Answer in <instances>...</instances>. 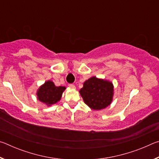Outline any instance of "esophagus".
Instances as JSON below:
<instances>
[{"instance_id": "esophagus-1", "label": "esophagus", "mask_w": 159, "mask_h": 159, "mask_svg": "<svg viewBox=\"0 0 159 159\" xmlns=\"http://www.w3.org/2000/svg\"><path fill=\"white\" fill-rule=\"evenodd\" d=\"M69 87L72 88V89H75V88H76V87H75V85L74 84H69Z\"/></svg>"}]
</instances>
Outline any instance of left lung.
<instances>
[{
	"mask_svg": "<svg viewBox=\"0 0 159 159\" xmlns=\"http://www.w3.org/2000/svg\"><path fill=\"white\" fill-rule=\"evenodd\" d=\"M114 91L111 81L93 76L83 83V87L79 90V93L85 104L90 109L99 111L111 104Z\"/></svg>",
	"mask_w": 159,
	"mask_h": 159,
	"instance_id": "obj_1",
	"label": "left lung"
}]
</instances>
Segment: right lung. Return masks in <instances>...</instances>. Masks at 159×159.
<instances>
[{"instance_id":"right-lung-1","label":"right lung","mask_w":159,"mask_h":159,"mask_svg":"<svg viewBox=\"0 0 159 159\" xmlns=\"http://www.w3.org/2000/svg\"><path fill=\"white\" fill-rule=\"evenodd\" d=\"M66 88L56 86L52 80H46L37 90V99L48 107H50L60 100Z\"/></svg>"}]
</instances>
